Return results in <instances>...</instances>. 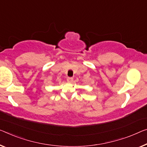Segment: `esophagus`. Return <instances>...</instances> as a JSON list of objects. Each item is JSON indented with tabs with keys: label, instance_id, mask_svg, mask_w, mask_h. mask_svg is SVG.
Listing matches in <instances>:
<instances>
[{
	"label": "esophagus",
	"instance_id": "1",
	"mask_svg": "<svg viewBox=\"0 0 147 147\" xmlns=\"http://www.w3.org/2000/svg\"><path fill=\"white\" fill-rule=\"evenodd\" d=\"M73 81H74V79L72 78H67V81L68 83H72L73 82Z\"/></svg>",
	"mask_w": 147,
	"mask_h": 147
}]
</instances>
